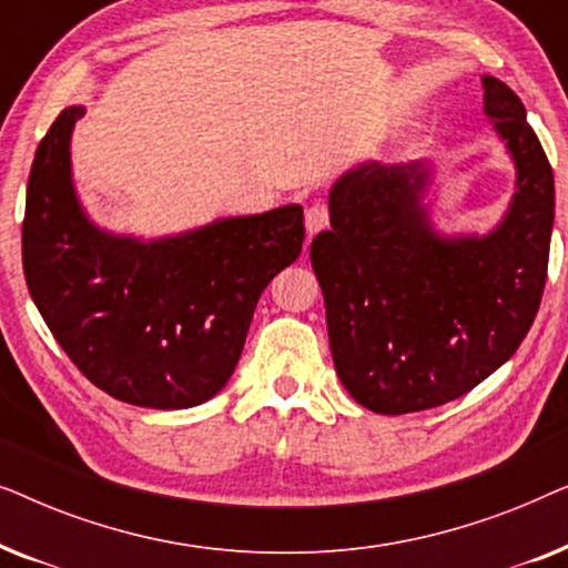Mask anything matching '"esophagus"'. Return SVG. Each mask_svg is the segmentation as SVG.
I'll return each mask as SVG.
<instances>
[{
    "instance_id": "34e87169",
    "label": "esophagus",
    "mask_w": 568,
    "mask_h": 568,
    "mask_svg": "<svg viewBox=\"0 0 568 568\" xmlns=\"http://www.w3.org/2000/svg\"><path fill=\"white\" fill-rule=\"evenodd\" d=\"M305 227L310 235H315V232L328 227V206H323V204L310 206L305 212Z\"/></svg>"
}]
</instances>
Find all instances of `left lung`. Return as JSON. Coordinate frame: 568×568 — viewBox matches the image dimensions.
I'll use <instances>...</instances> for the list:
<instances>
[{"instance_id": "8db88e82", "label": "left lung", "mask_w": 568, "mask_h": 568, "mask_svg": "<svg viewBox=\"0 0 568 568\" xmlns=\"http://www.w3.org/2000/svg\"><path fill=\"white\" fill-rule=\"evenodd\" d=\"M484 111L517 170L486 235H439L424 206L429 162L364 165L333 183L331 230L310 245L333 364L375 414L437 408L517 352L538 315L554 230V170L523 100L484 77Z\"/></svg>"}]
</instances>
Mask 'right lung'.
I'll list each match as a JSON object with an SVG mask.
<instances>
[{
    "label": "right lung",
    "instance_id": "1",
    "mask_svg": "<svg viewBox=\"0 0 568 568\" xmlns=\"http://www.w3.org/2000/svg\"><path fill=\"white\" fill-rule=\"evenodd\" d=\"M64 108L36 150L22 271L38 313L77 369L142 408H191L227 385L261 292L297 261L300 204L139 240L90 222L72 183Z\"/></svg>",
    "mask_w": 568,
    "mask_h": 568
}]
</instances>
